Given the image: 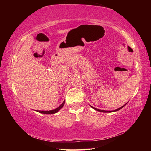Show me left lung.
Here are the masks:
<instances>
[{"instance_id":"obj_1","label":"left lung","mask_w":151,"mask_h":151,"mask_svg":"<svg viewBox=\"0 0 151 151\" xmlns=\"http://www.w3.org/2000/svg\"><path fill=\"white\" fill-rule=\"evenodd\" d=\"M125 106V104L124 106H121V107H120L119 109H116V110H114V111H119V110H120V109H121L122 108H123V107ZM93 107V106H92ZM93 108L94 109V110H96V111H99V112H112V111H103V110H100V109H96V108H94V107H93ZM113 111V112H114Z\"/></svg>"}]
</instances>
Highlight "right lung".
<instances>
[{"mask_svg": "<svg viewBox=\"0 0 151 151\" xmlns=\"http://www.w3.org/2000/svg\"><path fill=\"white\" fill-rule=\"evenodd\" d=\"M65 104V101L60 104V105L58 107V108L55 109L54 110H51V111H37V112H40V113H43V114H55L56 112H57L60 109H62V107L64 106Z\"/></svg>", "mask_w": 151, "mask_h": 151, "instance_id": "obj_1", "label": "right lung"}]
</instances>
